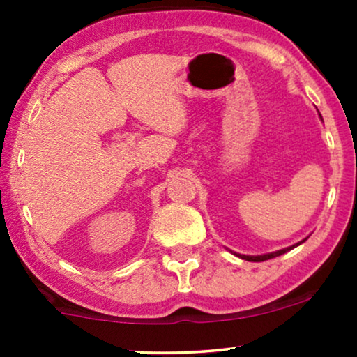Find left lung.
Here are the masks:
<instances>
[{"instance_id": "obj_1", "label": "left lung", "mask_w": 357, "mask_h": 357, "mask_svg": "<svg viewBox=\"0 0 357 357\" xmlns=\"http://www.w3.org/2000/svg\"><path fill=\"white\" fill-rule=\"evenodd\" d=\"M302 242H304V241H302ZM299 243H301V242H299ZM299 243H296V245H292V247L282 248V250H278V252H273V253H266V255H258V257H250V255H238V257L243 258V260H248V261H265V260H270V258L280 257V255H282V253H286V252L292 250V248L299 245Z\"/></svg>"}]
</instances>
